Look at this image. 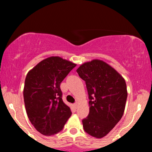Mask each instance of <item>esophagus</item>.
<instances>
[{
    "instance_id": "34e87169",
    "label": "esophagus",
    "mask_w": 152,
    "mask_h": 152,
    "mask_svg": "<svg viewBox=\"0 0 152 152\" xmlns=\"http://www.w3.org/2000/svg\"><path fill=\"white\" fill-rule=\"evenodd\" d=\"M74 107L76 109V108H77L78 106V102H76V103H75V104H74Z\"/></svg>"
}]
</instances>
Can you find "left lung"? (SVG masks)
Segmentation results:
<instances>
[{
	"instance_id": "8db88e82",
	"label": "left lung",
	"mask_w": 152,
	"mask_h": 152,
	"mask_svg": "<svg viewBox=\"0 0 152 152\" xmlns=\"http://www.w3.org/2000/svg\"><path fill=\"white\" fill-rule=\"evenodd\" d=\"M76 71L86 82L89 99V114L82 120L83 129L101 139L123 116L127 99L126 81L114 68L98 59L84 63Z\"/></svg>"
}]
</instances>
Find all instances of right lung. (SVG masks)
Wrapping results in <instances>:
<instances>
[{"label": "right lung", "instance_id": "add662e5", "mask_svg": "<svg viewBox=\"0 0 152 152\" xmlns=\"http://www.w3.org/2000/svg\"><path fill=\"white\" fill-rule=\"evenodd\" d=\"M76 64L58 56L47 58L28 71L23 99L28 117L45 136L58 133L70 117V108L62 100L61 83Z\"/></svg>", "mask_w": 152, "mask_h": 152}]
</instances>
